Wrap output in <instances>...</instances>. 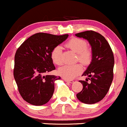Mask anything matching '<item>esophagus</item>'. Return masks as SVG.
Listing matches in <instances>:
<instances>
[{
  "label": "esophagus",
  "instance_id": "1",
  "mask_svg": "<svg viewBox=\"0 0 127 127\" xmlns=\"http://www.w3.org/2000/svg\"><path fill=\"white\" fill-rule=\"evenodd\" d=\"M64 80L65 81H66V82H68L70 83H73L74 82L73 80H67V79H65V78H64Z\"/></svg>",
  "mask_w": 127,
  "mask_h": 127
}]
</instances>
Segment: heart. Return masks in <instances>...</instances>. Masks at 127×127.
<instances>
[{"label":"heart","instance_id":"1","mask_svg":"<svg viewBox=\"0 0 127 127\" xmlns=\"http://www.w3.org/2000/svg\"><path fill=\"white\" fill-rule=\"evenodd\" d=\"M66 46L78 54V59L81 63L87 65L91 60V52L87 49V43L82 39L74 38L69 40L66 43ZM51 59L56 65L62 64V49L60 46L55 47L51 52ZM82 68L79 64L73 65H65L58 69V73L64 78L70 80L73 79L80 73Z\"/></svg>","mask_w":127,"mask_h":127}]
</instances>
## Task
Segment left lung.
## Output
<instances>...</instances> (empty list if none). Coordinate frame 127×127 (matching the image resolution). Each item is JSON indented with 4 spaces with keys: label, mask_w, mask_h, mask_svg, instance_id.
Returning a JSON list of instances; mask_svg holds the SVG:
<instances>
[{
    "label": "left lung",
    "mask_w": 127,
    "mask_h": 127,
    "mask_svg": "<svg viewBox=\"0 0 127 127\" xmlns=\"http://www.w3.org/2000/svg\"><path fill=\"white\" fill-rule=\"evenodd\" d=\"M75 36L87 40L92 52L91 63L82 75L88 78L85 81H80L83 88L76 97L81 102L92 104L101 101L110 88L114 75V54L105 37L98 32L86 31ZM88 79L91 81L90 84Z\"/></svg>",
    "instance_id": "8db88e82"
}]
</instances>
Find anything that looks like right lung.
Segmentation results:
<instances>
[{
    "label": "right lung",
    "instance_id": "obj_1",
    "mask_svg": "<svg viewBox=\"0 0 127 127\" xmlns=\"http://www.w3.org/2000/svg\"><path fill=\"white\" fill-rule=\"evenodd\" d=\"M68 34L57 36L39 32L28 38L15 56L13 75L20 94L34 106H42L51 99L54 82L60 76L47 75L55 70L51 52L67 39Z\"/></svg>",
    "mask_w": 127,
    "mask_h": 127
}]
</instances>
